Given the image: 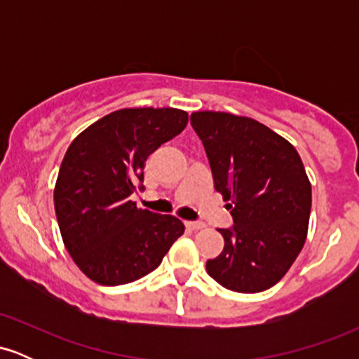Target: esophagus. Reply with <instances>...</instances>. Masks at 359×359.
Here are the masks:
<instances>
[{"label": "esophagus", "mask_w": 359, "mask_h": 359, "mask_svg": "<svg viewBox=\"0 0 359 359\" xmlns=\"http://www.w3.org/2000/svg\"><path fill=\"white\" fill-rule=\"evenodd\" d=\"M185 228L192 229V231H197V229H203L204 224L199 221H185Z\"/></svg>", "instance_id": "esophagus-1"}]
</instances>
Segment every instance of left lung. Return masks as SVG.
Wrapping results in <instances>:
<instances>
[{"label": "left lung", "instance_id": "8db88e82", "mask_svg": "<svg viewBox=\"0 0 359 359\" xmlns=\"http://www.w3.org/2000/svg\"><path fill=\"white\" fill-rule=\"evenodd\" d=\"M191 125L234 222L219 229L224 248L205 270L233 292L266 290L287 273L307 238L312 189L302 160L257 119L197 111Z\"/></svg>", "mask_w": 359, "mask_h": 359}]
</instances>
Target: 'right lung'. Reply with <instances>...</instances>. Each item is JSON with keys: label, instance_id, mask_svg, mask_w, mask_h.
Here are the masks:
<instances>
[{"label": "right lung", "instance_id": "right-lung-1", "mask_svg": "<svg viewBox=\"0 0 359 359\" xmlns=\"http://www.w3.org/2000/svg\"><path fill=\"white\" fill-rule=\"evenodd\" d=\"M175 108H126L97 119L65 151L53 191L65 248L100 285H123L154 271L182 221L137 208L147 158L187 125Z\"/></svg>", "mask_w": 359, "mask_h": 359}]
</instances>
